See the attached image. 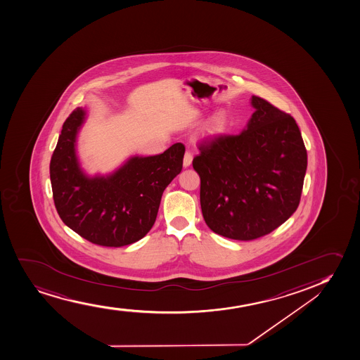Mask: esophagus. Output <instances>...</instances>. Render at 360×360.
<instances>
[{
	"instance_id": "esophagus-1",
	"label": "esophagus",
	"mask_w": 360,
	"mask_h": 360,
	"mask_svg": "<svg viewBox=\"0 0 360 360\" xmlns=\"http://www.w3.org/2000/svg\"><path fill=\"white\" fill-rule=\"evenodd\" d=\"M193 162V154L189 150H186V154H184V158H183V165L189 166Z\"/></svg>"
}]
</instances>
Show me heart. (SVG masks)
I'll use <instances>...</instances> for the list:
<instances>
[{"instance_id": "heart-1", "label": "heart", "mask_w": 360, "mask_h": 360, "mask_svg": "<svg viewBox=\"0 0 360 360\" xmlns=\"http://www.w3.org/2000/svg\"><path fill=\"white\" fill-rule=\"evenodd\" d=\"M226 128V117L222 112L215 113L213 117L210 118L207 130L210 134H220Z\"/></svg>"}]
</instances>
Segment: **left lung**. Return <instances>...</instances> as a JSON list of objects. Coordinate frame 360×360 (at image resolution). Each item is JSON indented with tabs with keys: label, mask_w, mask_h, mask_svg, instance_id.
I'll list each match as a JSON object with an SVG mask.
<instances>
[{
	"label": "left lung",
	"mask_w": 360,
	"mask_h": 360,
	"mask_svg": "<svg viewBox=\"0 0 360 360\" xmlns=\"http://www.w3.org/2000/svg\"><path fill=\"white\" fill-rule=\"evenodd\" d=\"M251 104L256 111L247 129L198 143L193 159L207 226L236 240H254L283 225L298 208L307 172L295 118L257 96Z\"/></svg>",
	"instance_id": "1"
}]
</instances>
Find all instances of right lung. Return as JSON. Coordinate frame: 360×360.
<instances>
[{
  "label": "right lung",
  "mask_w": 360,
  "mask_h": 360,
  "mask_svg": "<svg viewBox=\"0 0 360 360\" xmlns=\"http://www.w3.org/2000/svg\"><path fill=\"white\" fill-rule=\"evenodd\" d=\"M84 117L80 108L69 115L50 162L57 213L89 242L101 247L129 245L153 226L164 190L182 171L186 147L177 142L164 153L131 158L109 177H86L74 148Z\"/></svg>",
  "instance_id": "right-lung-1"
}]
</instances>
